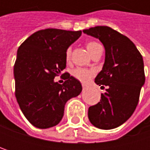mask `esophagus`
Returning a JSON list of instances; mask_svg holds the SVG:
<instances>
[{"instance_id":"1","label":"esophagus","mask_w":150,"mask_h":150,"mask_svg":"<svg viewBox=\"0 0 150 150\" xmlns=\"http://www.w3.org/2000/svg\"><path fill=\"white\" fill-rule=\"evenodd\" d=\"M82 88H83V89L87 88V85H86V84H82Z\"/></svg>"}]
</instances>
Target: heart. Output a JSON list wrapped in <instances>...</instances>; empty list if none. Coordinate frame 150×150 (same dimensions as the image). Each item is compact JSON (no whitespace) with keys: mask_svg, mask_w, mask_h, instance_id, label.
<instances>
[{"mask_svg":"<svg viewBox=\"0 0 150 150\" xmlns=\"http://www.w3.org/2000/svg\"><path fill=\"white\" fill-rule=\"evenodd\" d=\"M100 44L96 42H88L86 43V47L88 49V51L89 52L90 54H92L96 49L98 47H100ZM70 54H71V51H70V48H69L67 51H66V59L67 60H69L70 58ZM94 71L93 70H90V69H81V68H78V69H75V70L73 71V75L75 76V78L82 82H87L88 81L91 77L94 75Z\"/></svg>","mask_w":150,"mask_h":150,"instance_id":"1","label":"heart"}]
</instances>
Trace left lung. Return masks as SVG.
Masks as SVG:
<instances>
[{"mask_svg":"<svg viewBox=\"0 0 150 150\" xmlns=\"http://www.w3.org/2000/svg\"><path fill=\"white\" fill-rule=\"evenodd\" d=\"M83 33L104 46V64L95 82L108 87L100 102L88 108V119L98 129H115L129 119L138 104L145 83L142 56L128 37L109 27L97 26Z\"/></svg>","mask_w":150,"mask_h":150,"instance_id":"left-lung-1","label":"left lung"}]
</instances>
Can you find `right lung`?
<instances>
[{
	"mask_svg": "<svg viewBox=\"0 0 150 150\" xmlns=\"http://www.w3.org/2000/svg\"><path fill=\"white\" fill-rule=\"evenodd\" d=\"M81 35V30L47 28L31 35L17 50L15 97L25 117L38 129L56 126L66 103L82 90L81 82L68 73L62 85L54 80L66 68V51Z\"/></svg>",
	"mask_w": 150,
	"mask_h": 150,
	"instance_id": "1",
	"label": "right lung"
}]
</instances>
